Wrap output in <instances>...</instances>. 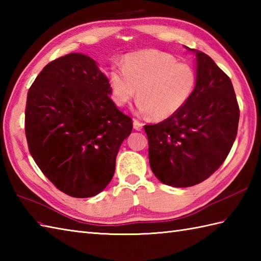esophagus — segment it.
Wrapping results in <instances>:
<instances>
[{
  "mask_svg": "<svg viewBox=\"0 0 261 261\" xmlns=\"http://www.w3.org/2000/svg\"><path fill=\"white\" fill-rule=\"evenodd\" d=\"M134 127L137 130V131H141L142 127H143V124L141 123V122H139L138 120H134Z\"/></svg>",
  "mask_w": 261,
  "mask_h": 261,
  "instance_id": "obj_1",
  "label": "esophagus"
}]
</instances>
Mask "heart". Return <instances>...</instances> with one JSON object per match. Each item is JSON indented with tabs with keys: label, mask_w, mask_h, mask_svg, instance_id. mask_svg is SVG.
<instances>
[{
	"label": "heart",
	"mask_w": 261,
	"mask_h": 261,
	"mask_svg": "<svg viewBox=\"0 0 261 261\" xmlns=\"http://www.w3.org/2000/svg\"><path fill=\"white\" fill-rule=\"evenodd\" d=\"M196 81L191 65L158 50L127 55L122 69L113 68L109 76L111 96L118 107L129 103L138 90V109L157 121L169 119L184 107Z\"/></svg>",
	"instance_id": "obj_1"
}]
</instances>
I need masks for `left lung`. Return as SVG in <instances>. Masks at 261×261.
<instances>
[{
    "label": "left lung",
    "instance_id": "left-lung-1",
    "mask_svg": "<svg viewBox=\"0 0 261 261\" xmlns=\"http://www.w3.org/2000/svg\"><path fill=\"white\" fill-rule=\"evenodd\" d=\"M187 49L196 55L197 81L192 96L169 119L145 125L152 173L173 187L199 184L223 164L240 116L229 76L206 54Z\"/></svg>",
    "mask_w": 261,
    "mask_h": 261
}]
</instances>
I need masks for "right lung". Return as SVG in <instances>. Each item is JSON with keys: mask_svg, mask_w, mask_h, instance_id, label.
<instances>
[{"mask_svg": "<svg viewBox=\"0 0 261 261\" xmlns=\"http://www.w3.org/2000/svg\"><path fill=\"white\" fill-rule=\"evenodd\" d=\"M97 63L69 54L46 65L29 88L25 137L38 167L59 191L77 198L101 193L112 179L132 120L110 98Z\"/></svg>", "mask_w": 261, "mask_h": 261, "instance_id": "obj_1", "label": "right lung"}]
</instances>
